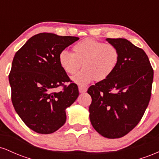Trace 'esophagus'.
I'll return each instance as SVG.
<instances>
[{"label":"esophagus","instance_id":"esophagus-1","mask_svg":"<svg viewBox=\"0 0 159 159\" xmlns=\"http://www.w3.org/2000/svg\"><path fill=\"white\" fill-rule=\"evenodd\" d=\"M78 90H79V93H83L87 92V87H85L79 86V87H78Z\"/></svg>","mask_w":159,"mask_h":159}]
</instances>
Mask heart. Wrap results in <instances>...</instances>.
I'll return each instance as SVG.
<instances>
[{
	"mask_svg": "<svg viewBox=\"0 0 159 159\" xmlns=\"http://www.w3.org/2000/svg\"><path fill=\"white\" fill-rule=\"evenodd\" d=\"M73 53L66 50L60 52L58 61L66 73L73 75L81 65L84 69L72 78L78 85H87L91 81H102L112 74L120 61V52L112 44L87 38L73 45Z\"/></svg>",
	"mask_w": 159,
	"mask_h": 159,
	"instance_id": "heart-1",
	"label": "heart"
}]
</instances>
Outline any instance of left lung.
<instances>
[{
  "label": "left lung",
  "mask_w": 159,
  "mask_h": 159,
  "mask_svg": "<svg viewBox=\"0 0 159 159\" xmlns=\"http://www.w3.org/2000/svg\"><path fill=\"white\" fill-rule=\"evenodd\" d=\"M120 52V61L106 79L89 87L93 127L105 138H119L138 125L151 96L153 69L143 49L123 39L107 38Z\"/></svg>",
  "instance_id": "1"
}]
</instances>
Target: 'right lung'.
<instances>
[{"label": "right lung", "mask_w": 159, "mask_h": 159, "mask_svg": "<svg viewBox=\"0 0 159 159\" xmlns=\"http://www.w3.org/2000/svg\"><path fill=\"white\" fill-rule=\"evenodd\" d=\"M79 39L51 33L34 35L16 53L9 81L14 108L27 127L39 134H51L66 120V109L77 99L78 86L70 81L58 61L60 52Z\"/></svg>", "instance_id": "right-lung-1"}]
</instances>
